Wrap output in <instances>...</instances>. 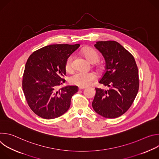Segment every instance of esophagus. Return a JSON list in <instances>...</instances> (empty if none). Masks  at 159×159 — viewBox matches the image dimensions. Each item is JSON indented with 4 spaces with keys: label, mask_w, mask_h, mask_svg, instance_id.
Segmentation results:
<instances>
[{
    "label": "esophagus",
    "mask_w": 159,
    "mask_h": 159,
    "mask_svg": "<svg viewBox=\"0 0 159 159\" xmlns=\"http://www.w3.org/2000/svg\"><path fill=\"white\" fill-rule=\"evenodd\" d=\"M85 88V87H79V90H82V89H84Z\"/></svg>",
    "instance_id": "esophagus-1"
}]
</instances>
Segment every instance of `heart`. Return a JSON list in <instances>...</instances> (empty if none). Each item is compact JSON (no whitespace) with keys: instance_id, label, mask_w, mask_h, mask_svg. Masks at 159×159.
Masks as SVG:
<instances>
[{"instance_id":"obj_1","label":"heart","mask_w":159,"mask_h":159,"mask_svg":"<svg viewBox=\"0 0 159 159\" xmlns=\"http://www.w3.org/2000/svg\"><path fill=\"white\" fill-rule=\"evenodd\" d=\"M82 53L89 61L92 63L96 62L99 58L98 53L93 48H85L82 50ZM73 59L74 57L70 55L65 61V69L68 72H70L73 69ZM96 79V75L94 72H77L70 77L69 81L72 84L80 87H85Z\"/></svg>"}]
</instances>
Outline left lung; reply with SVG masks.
Here are the masks:
<instances>
[{"mask_svg": "<svg viewBox=\"0 0 159 159\" xmlns=\"http://www.w3.org/2000/svg\"><path fill=\"white\" fill-rule=\"evenodd\" d=\"M94 46L106 60L105 72L99 82L110 89L96 88L92 106L99 115L116 118L128 110L137 95L138 67L133 56L116 41H98Z\"/></svg>", "mask_w": 159, "mask_h": 159, "instance_id": "left-lung-1", "label": "left lung"}]
</instances>
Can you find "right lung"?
<instances>
[{"label":"right lung","instance_id":"add662e5","mask_svg":"<svg viewBox=\"0 0 159 159\" xmlns=\"http://www.w3.org/2000/svg\"><path fill=\"white\" fill-rule=\"evenodd\" d=\"M79 44H50L34 52L28 58L22 79V90L31 109L44 119L58 118L70 106L78 92L75 85L58 89L65 82V61Z\"/></svg>","mask_w":159,"mask_h":159}]
</instances>
